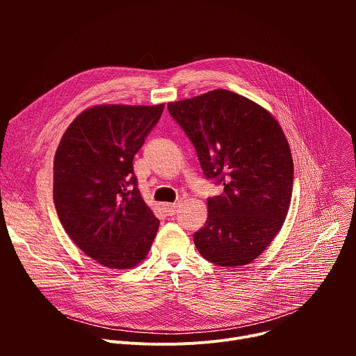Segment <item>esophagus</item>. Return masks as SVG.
<instances>
[{
  "label": "esophagus",
  "mask_w": 356,
  "mask_h": 356,
  "mask_svg": "<svg viewBox=\"0 0 356 356\" xmlns=\"http://www.w3.org/2000/svg\"><path fill=\"white\" fill-rule=\"evenodd\" d=\"M177 202H166V204H163V210L168 216H175L177 213Z\"/></svg>",
  "instance_id": "1"
}]
</instances>
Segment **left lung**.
<instances>
[{"instance_id":"8db88e82","label":"left lung","mask_w":356,"mask_h":356,"mask_svg":"<svg viewBox=\"0 0 356 356\" xmlns=\"http://www.w3.org/2000/svg\"><path fill=\"white\" fill-rule=\"evenodd\" d=\"M202 173L224 186L207 198L209 217L193 238L200 255L225 268L257 259L280 231L293 190V159L279 122L253 101L214 90L169 103Z\"/></svg>"}]
</instances>
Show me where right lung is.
<instances>
[{
    "label": "right lung",
    "mask_w": 356,
    "mask_h": 356,
    "mask_svg": "<svg viewBox=\"0 0 356 356\" xmlns=\"http://www.w3.org/2000/svg\"><path fill=\"white\" fill-rule=\"evenodd\" d=\"M159 106H97L66 129L55 155L59 220L87 257L111 269L142 262L159 220L146 206L134 156L161 120Z\"/></svg>",
    "instance_id": "1"
}]
</instances>
